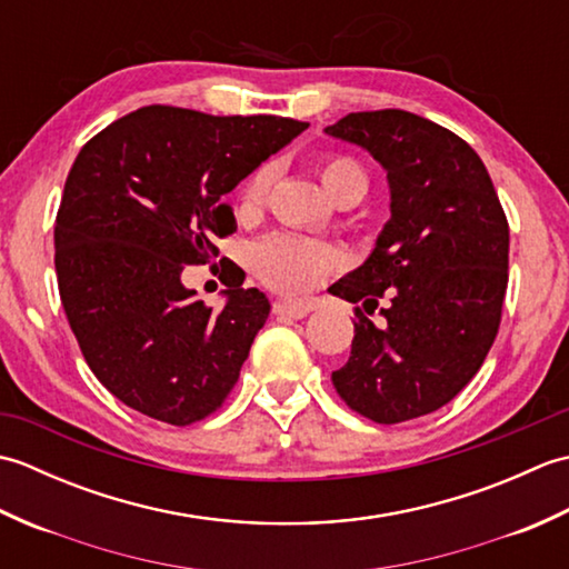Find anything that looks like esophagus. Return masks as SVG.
<instances>
[{"label":"esophagus","mask_w":569,"mask_h":569,"mask_svg":"<svg viewBox=\"0 0 569 569\" xmlns=\"http://www.w3.org/2000/svg\"><path fill=\"white\" fill-rule=\"evenodd\" d=\"M310 310H312L310 300H276V303H273V316L288 318V320L306 318Z\"/></svg>","instance_id":"1"}]
</instances>
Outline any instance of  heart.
<instances>
[{
  "label": "heart",
  "instance_id": "b5f03b06",
  "mask_svg": "<svg viewBox=\"0 0 569 569\" xmlns=\"http://www.w3.org/2000/svg\"><path fill=\"white\" fill-rule=\"evenodd\" d=\"M320 178L325 190L337 200L347 192H355L359 200L365 198L369 188V178L355 159L349 156H328L320 163ZM273 183V168L269 163L251 171L237 192V208L241 214H253L269 198ZM340 263V253L328 244H318L303 237L276 234L261 241L253 253V269L271 288L286 293L308 291L318 286L335 266Z\"/></svg>",
  "mask_w": 569,
  "mask_h": 569
}]
</instances>
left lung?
<instances>
[{
  "mask_svg": "<svg viewBox=\"0 0 569 569\" xmlns=\"http://www.w3.org/2000/svg\"><path fill=\"white\" fill-rule=\"evenodd\" d=\"M325 134L369 151L391 190V220L369 259L330 286L361 303L332 383L373 422L428 416L471 381L499 332L509 222L477 151L426 117L352 112ZM383 295L387 320L373 326L366 316Z\"/></svg>",
  "mask_w": 569,
  "mask_h": 569,
  "instance_id": "8db88e82",
  "label": "left lung"
}]
</instances>
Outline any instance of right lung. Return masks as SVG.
I'll list each match as a JSON object with an SVG mask.
<instances>
[{"label": "right lung", "instance_id": "obj_1", "mask_svg": "<svg viewBox=\"0 0 569 569\" xmlns=\"http://www.w3.org/2000/svg\"><path fill=\"white\" fill-rule=\"evenodd\" d=\"M306 129L151 104L80 149L56 217L58 291L84 361L124 406L190 426L224 403L269 298L232 276L212 310L180 273L237 229L222 196Z\"/></svg>", "mask_w": 569, "mask_h": 569}]
</instances>
